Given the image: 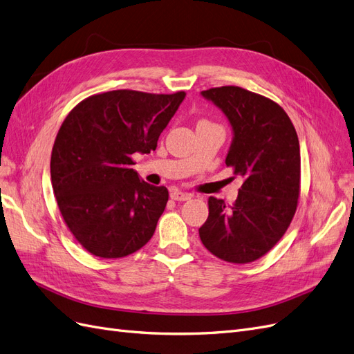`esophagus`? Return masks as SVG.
Returning a JSON list of instances; mask_svg holds the SVG:
<instances>
[{"label": "esophagus", "instance_id": "esophagus-1", "mask_svg": "<svg viewBox=\"0 0 354 354\" xmlns=\"http://www.w3.org/2000/svg\"><path fill=\"white\" fill-rule=\"evenodd\" d=\"M192 197V194L184 192V191H179V189H174L170 192V198L175 200V201H187Z\"/></svg>", "mask_w": 354, "mask_h": 354}]
</instances>
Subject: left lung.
I'll return each mask as SVG.
<instances>
[{"label": "left lung", "mask_w": 354, "mask_h": 354, "mask_svg": "<svg viewBox=\"0 0 354 354\" xmlns=\"http://www.w3.org/2000/svg\"><path fill=\"white\" fill-rule=\"evenodd\" d=\"M201 94L230 119L234 140L225 163L244 182L232 206L209 197V218L198 234L213 256L252 263L277 245L297 210L299 136L285 110L268 97L232 85Z\"/></svg>", "instance_id": "left-lung-1"}]
</instances>
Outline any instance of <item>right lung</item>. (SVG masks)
Here are the masks:
<instances>
[{"label": "right lung", "mask_w": 354, "mask_h": 354, "mask_svg": "<svg viewBox=\"0 0 354 354\" xmlns=\"http://www.w3.org/2000/svg\"><path fill=\"white\" fill-rule=\"evenodd\" d=\"M184 98V91H109L82 100L63 120L51 184L64 223L88 253L120 259L151 239L169 191L140 179L132 154L156 150Z\"/></svg>", "instance_id": "add662e5"}]
</instances>
